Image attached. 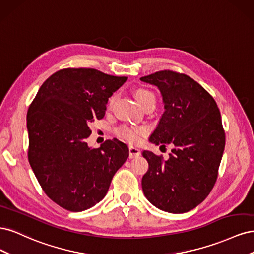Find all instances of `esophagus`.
I'll return each mask as SVG.
<instances>
[{"instance_id":"obj_1","label":"esophagus","mask_w":254,"mask_h":254,"mask_svg":"<svg viewBox=\"0 0 254 254\" xmlns=\"http://www.w3.org/2000/svg\"><path fill=\"white\" fill-rule=\"evenodd\" d=\"M140 155H141V150L139 148L134 147V146H130V147H129V158L130 159L139 157Z\"/></svg>"}]
</instances>
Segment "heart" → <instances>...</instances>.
<instances>
[{
    "label": "heart",
    "instance_id": "heart-1",
    "mask_svg": "<svg viewBox=\"0 0 254 254\" xmlns=\"http://www.w3.org/2000/svg\"><path fill=\"white\" fill-rule=\"evenodd\" d=\"M133 95L136 99V102L139 103L143 108L150 103H155L156 104V95L153 94V92L150 91L147 88H136L133 92ZM114 102V96H112L109 99V104H108V108L111 109L112 105ZM145 133V129L144 128H135L131 126H123L118 129L117 134L124 139L125 141L129 143H137L140 140L142 135Z\"/></svg>",
    "mask_w": 254,
    "mask_h": 254
}]
</instances>
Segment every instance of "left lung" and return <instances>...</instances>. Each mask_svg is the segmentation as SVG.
I'll list each match as a JSON object with an SVG mask.
<instances>
[{
    "mask_svg": "<svg viewBox=\"0 0 254 254\" xmlns=\"http://www.w3.org/2000/svg\"><path fill=\"white\" fill-rule=\"evenodd\" d=\"M140 79L158 87L165 109L149 142L174 145L167 160L143 151L148 162L144 195L162 211L189 212L210 194L218 176L226 135L217 104L186 74L164 70Z\"/></svg>",
    "mask_w": 254,
    "mask_h": 254,
    "instance_id": "8db88e82",
    "label": "left lung"
}]
</instances>
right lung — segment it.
I'll return each mask as SVG.
<instances>
[{"mask_svg": "<svg viewBox=\"0 0 254 254\" xmlns=\"http://www.w3.org/2000/svg\"><path fill=\"white\" fill-rule=\"evenodd\" d=\"M126 80L95 68H63L43 82L29 106V164L44 193L67 211L101 201L129 156L117 139L99 148L87 144L89 125L104 118L108 98Z\"/></svg>", "mask_w": 254, "mask_h": 254, "instance_id": "add662e5", "label": "right lung"}]
</instances>
